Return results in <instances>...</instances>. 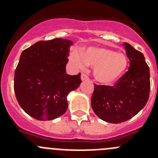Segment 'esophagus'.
Returning <instances> with one entry per match:
<instances>
[{"instance_id":"esophagus-1","label":"esophagus","mask_w":158,"mask_h":158,"mask_svg":"<svg viewBox=\"0 0 158 158\" xmlns=\"http://www.w3.org/2000/svg\"><path fill=\"white\" fill-rule=\"evenodd\" d=\"M81 79H82V81L87 80V79H89V77L86 74H85V73H82V75H81Z\"/></svg>"}]
</instances>
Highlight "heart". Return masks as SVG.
Masks as SVG:
<instances>
[{
  "label": "heart",
  "mask_w": 158,
  "mask_h": 158,
  "mask_svg": "<svg viewBox=\"0 0 158 158\" xmlns=\"http://www.w3.org/2000/svg\"><path fill=\"white\" fill-rule=\"evenodd\" d=\"M72 60L79 67H94L95 79L105 85L118 80L128 66V59L125 53L104 47H89L82 51L81 55L73 53Z\"/></svg>",
  "instance_id": "1"
}]
</instances>
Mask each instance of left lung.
Masks as SVG:
<instances>
[{
  "mask_svg": "<svg viewBox=\"0 0 158 158\" xmlns=\"http://www.w3.org/2000/svg\"><path fill=\"white\" fill-rule=\"evenodd\" d=\"M130 66L114 85H95L92 108L98 118L109 123L128 121L145 106L149 98L150 69L142 52L125 43Z\"/></svg>",
  "mask_w": 158,
  "mask_h": 158,
  "instance_id": "8db88e82",
  "label": "left lung"
}]
</instances>
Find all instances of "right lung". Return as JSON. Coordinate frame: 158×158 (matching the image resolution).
Segmentation results:
<instances>
[{"mask_svg": "<svg viewBox=\"0 0 158 158\" xmlns=\"http://www.w3.org/2000/svg\"><path fill=\"white\" fill-rule=\"evenodd\" d=\"M69 40L39 41L24 49L14 73V92L23 111L40 121L52 120L66 112L67 95L79 87L81 73H66Z\"/></svg>", "mask_w": 158, "mask_h": 158, "instance_id": "1", "label": "right lung"}]
</instances>
